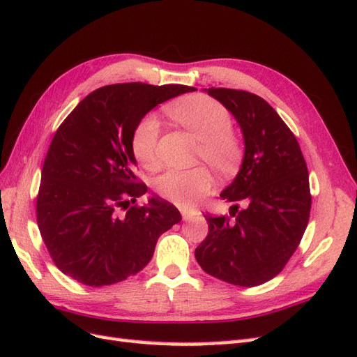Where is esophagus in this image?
I'll list each match as a JSON object with an SVG mask.
<instances>
[{
  "label": "esophagus",
  "mask_w": 357,
  "mask_h": 357,
  "mask_svg": "<svg viewBox=\"0 0 357 357\" xmlns=\"http://www.w3.org/2000/svg\"><path fill=\"white\" fill-rule=\"evenodd\" d=\"M181 214L184 220H188V218L193 215V209H188V208H181Z\"/></svg>",
  "instance_id": "34e87169"
}]
</instances>
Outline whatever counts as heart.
<instances>
[{
    "label": "heart",
    "instance_id": "heart-1",
    "mask_svg": "<svg viewBox=\"0 0 357 357\" xmlns=\"http://www.w3.org/2000/svg\"><path fill=\"white\" fill-rule=\"evenodd\" d=\"M166 113L199 140L197 158L205 160L218 175H231L243 158V144L232 131V114L223 104L206 95H190L173 100ZM160 122L148 114L135 125L131 149L143 167H158ZM213 187V176L206 167L169 170L157 179L158 195L179 206H193Z\"/></svg>",
    "mask_w": 357,
    "mask_h": 357
}]
</instances>
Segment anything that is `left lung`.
Returning <instances> with one entry per match:
<instances>
[{"instance_id":"left-lung-1","label":"left lung","mask_w":357,"mask_h":357,"mask_svg":"<svg viewBox=\"0 0 357 357\" xmlns=\"http://www.w3.org/2000/svg\"><path fill=\"white\" fill-rule=\"evenodd\" d=\"M208 95L240 123L245 151L238 175L220 195L234 202L229 215H205L209 231L195 257L217 279L257 287L283 270L306 231L312 204L306 161L266 99L225 87L208 89Z\"/></svg>"}]
</instances>
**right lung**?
Masks as SVG:
<instances>
[{
	"label": "right lung",
	"mask_w": 357,
	"mask_h": 357,
	"mask_svg": "<svg viewBox=\"0 0 357 357\" xmlns=\"http://www.w3.org/2000/svg\"><path fill=\"white\" fill-rule=\"evenodd\" d=\"M196 90L181 84L123 83L96 89L52 137L42 167L36 215L51 259L66 276L104 287L137 274L162 232L181 222L135 175L131 135L153 107Z\"/></svg>",
	"instance_id": "1"
}]
</instances>
